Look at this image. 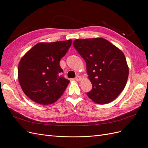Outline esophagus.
<instances>
[{
    "label": "esophagus",
    "instance_id": "34e87169",
    "mask_svg": "<svg viewBox=\"0 0 148 148\" xmlns=\"http://www.w3.org/2000/svg\"><path fill=\"white\" fill-rule=\"evenodd\" d=\"M75 79L76 81L79 82V81H80V80L82 79V78H81V77H80V76H77V77H75Z\"/></svg>",
    "mask_w": 148,
    "mask_h": 148
}]
</instances>
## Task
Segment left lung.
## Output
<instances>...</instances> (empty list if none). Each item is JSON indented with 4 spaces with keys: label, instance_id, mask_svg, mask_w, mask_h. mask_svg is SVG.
<instances>
[{
    "label": "left lung",
    "instance_id": "left-lung-1",
    "mask_svg": "<svg viewBox=\"0 0 148 148\" xmlns=\"http://www.w3.org/2000/svg\"><path fill=\"white\" fill-rule=\"evenodd\" d=\"M73 45L86 62L92 84L88 96L99 104L113 101L124 89L128 77L123 53L104 38L75 39Z\"/></svg>",
    "mask_w": 148,
    "mask_h": 148
}]
</instances>
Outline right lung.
Masks as SVG:
<instances>
[{"label": "right lung", "mask_w": 148, "mask_h": 148, "mask_svg": "<svg viewBox=\"0 0 148 148\" xmlns=\"http://www.w3.org/2000/svg\"><path fill=\"white\" fill-rule=\"evenodd\" d=\"M71 39L36 44L21 58L18 78L22 90L40 104H51L63 95L70 82L60 73V60L68 51Z\"/></svg>", "instance_id": "obj_1"}]
</instances>
